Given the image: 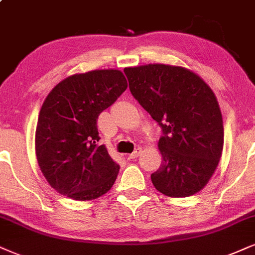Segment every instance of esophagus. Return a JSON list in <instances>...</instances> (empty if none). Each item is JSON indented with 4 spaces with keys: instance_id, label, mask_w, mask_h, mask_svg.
Returning a JSON list of instances; mask_svg holds the SVG:
<instances>
[{
    "instance_id": "1",
    "label": "esophagus",
    "mask_w": 255,
    "mask_h": 255,
    "mask_svg": "<svg viewBox=\"0 0 255 255\" xmlns=\"http://www.w3.org/2000/svg\"><path fill=\"white\" fill-rule=\"evenodd\" d=\"M140 152H142V147H137V149L134 150L132 153H130V155H128V158H130V159H136L137 157L140 155Z\"/></svg>"
}]
</instances>
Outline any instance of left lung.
Here are the masks:
<instances>
[{"label":"left lung","instance_id":"obj_1","mask_svg":"<svg viewBox=\"0 0 255 255\" xmlns=\"http://www.w3.org/2000/svg\"><path fill=\"white\" fill-rule=\"evenodd\" d=\"M134 99L158 123L162 163L151 175L159 193L187 197L208 183L224 149V122L212 89L180 66L124 68Z\"/></svg>","mask_w":255,"mask_h":255}]
</instances>
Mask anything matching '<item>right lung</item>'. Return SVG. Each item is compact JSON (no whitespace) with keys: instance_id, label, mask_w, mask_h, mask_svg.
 <instances>
[{"instance_id":"add662e5","label":"right lung","mask_w":255,"mask_h":255,"mask_svg":"<svg viewBox=\"0 0 255 255\" xmlns=\"http://www.w3.org/2000/svg\"><path fill=\"white\" fill-rule=\"evenodd\" d=\"M118 70L74 74L49 92L40 110L35 152L47 182L77 201L98 199L111 189L119 165L100 139L97 119L127 90Z\"/></svg>"}]
</instances>
